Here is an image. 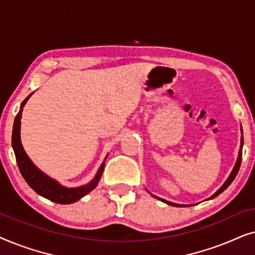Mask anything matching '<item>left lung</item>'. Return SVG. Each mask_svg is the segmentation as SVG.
Masks as SVG:
<instances>
[{"label":"left lung","instance_id":"1","mask_svg":"<svg viewBox=\"0 0 255 255\" xmlns=\"http://www.w3.org/2000/svg\"><path fill=\"white\" fill-rule=\"evenodd\" d=\"M243 131V130H242ZM243 145H244V138H243V135H242V141H240V149H239V154H238V158H237V162H236V165H235V167H233V169H232V172H231V174H230V176L228 177V180L225 181L224 182V184H223V186L219 188V189L216 191V193L212 195V196L210 197V198H208V200H212V198H215L216 196H218L219 194H222L223 191H224L226 188H228L230 184L232 183V181L235 180V177L237 176V174H238V170H239V168H240V163H242V155H243ZM155 198H158V200H160V201H162V202H165L166 204H169V205H173V207H186V205L184 204H176V203H173V202H169V201H166V200H163V198H160V197H156V196H154Z\"/></svg>","mask_w":255,"mask_h":255}]
</instances>
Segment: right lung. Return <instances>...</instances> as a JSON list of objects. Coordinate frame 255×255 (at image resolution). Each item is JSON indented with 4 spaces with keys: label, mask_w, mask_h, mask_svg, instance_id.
Listing matches in <instances>:
<instances>
[{
    "label": "right lung",
    "mask_w": 255,
    "mask_h": 255,
    "mask_svg": "<svg viewBox=\"0 0 255 255\" xmlns=\"http://www.w3.org/2000/svg\"><path fill=\"white\" fill-rule=\"evenodd\" d=\"M31 95H32V94H30V95L22 102L20 109L15 118V122H13L12 128L11 144L13 152H15L17 165H18L20 174H22L24 180L26 181V183L29 184L38 195H40V196L59 204L74 203V202L79 201L80 198H82L85 195L90 193V191L97 186L101 176H102L104 162H106L107 158L104 159L103 163L101 165L99 170H97L95 177H94L88 184L78 188H67L61 186V184L57 182V181L51 179L50 176H47L46 174L41 172L40 169H38L37 167L33 165V162L31 161L29 156H27L22 146V142H20V118H22V111L23 107L25 106L26 101L29 100V97Z\"/></svg>",
    "instance_id": "obj_1"
}]
</instances>
